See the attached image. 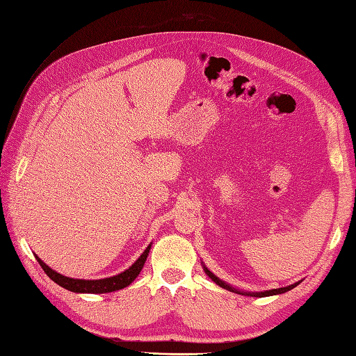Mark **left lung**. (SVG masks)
Listing matches in <instances>:
<instances>
[{
    "label": "left lung",
    "instance_id": "1",
    "mask_svg": "<svg viewBox=\"0 0 356 356\" xmlns=\"http://www.w3.org/2000/svg\"><path fill=\"white\" fill-rule=\"evenodd\" d=\"M204 272H207V275L212 279V281L217 284V285H220L221 288H224V289H229V291H236L234 288H232L230 285H227V284H224L222 281H220V279L215 276L212 272H209L207 267H204ZM298 284H294V285H289V286H285V288H277V289H270V291H264V293H255V294H251V293H245L246 296H254V297H267V296H275V294H282V293H286V291H289V289H293L294 286H297ZM241 294V293H239ZM243 294V293H242Z\"/></svg>",
    "mask_w": 356,
    "mask_h": 356
}]
</instances>
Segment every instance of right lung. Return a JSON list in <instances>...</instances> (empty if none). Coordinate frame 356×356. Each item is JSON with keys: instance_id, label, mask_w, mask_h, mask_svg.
<instances>
[{"instance_id": "obj_1", "label": "right lung", "mask_w": 356, "mask_h": 356, "mask_svg": "<svg viewBox=\"0 0 356 356\" xmlns=\"http://www.w3.org/2000/svg\"><path fill=\"white\" fill-rule=\"evenodd\" d=\"M149 248L152 245H148L147 250L144 251V254L138 258V260L124 270L123 273L113 276V277H105V279H98V281H84V279H72V277H67L63 276L42 263L38 257L37 261L40 263V266L42 267V270L46 272V275L51 279L53 282H56L58 285H60L62 288H65L68 291H72V293H88V294H105V293H113V291L122 289L127 285H131L135 277L139 275V272L143 270L144 263L147 260V255L149 252Z\"/></svg>"}]
</instances>
